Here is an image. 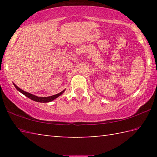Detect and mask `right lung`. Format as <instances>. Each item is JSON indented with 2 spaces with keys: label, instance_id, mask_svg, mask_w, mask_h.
<instances>
[{
  "label": "right lung",
  "instance_id": "right-lung-1",
  "mask_svg": "<svg viewBox=\"0 0 157 157\" xmlns=\"http://www.w3.org/2000/svg\"><path fill=\"white\" fill-rule=\"evenodd\" d=\"M14 86L15 88L17 89L18 91H20L21 94H23L24 95H25L26 97H28V98H30V99L33 100L34 101H36V102H51L53 100H55V98H57V97H59V95H62L63 92H64V90L62 91V92H60L59 94H57L56 95H52V96H49V97H37L36 95H33L30 94V93H28V92H25L24 91H23L22 89H21L20 88H18V87L17 86V85L14 84Z\"/></svg>",
  "mask_w": 157,
  "mask_h": 157
}]
</instances>
